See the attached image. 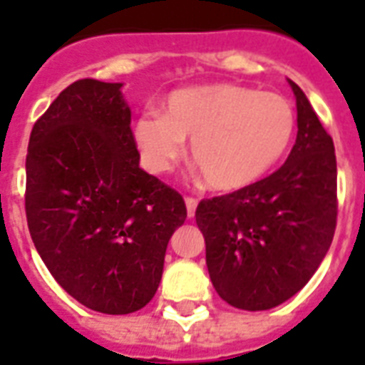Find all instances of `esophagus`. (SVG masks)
<instances>
[{"instance_id":"obj_1","label":"esophagus","mask_w":365,"mask_h":365,"mask_svg":"<svg viewBox=\"0 0 365 365\" xmlns=\"http://www.w3.org/2000/svg\"><path fill=\"white\" fill-rule=\"evenodd\" d=\"M185 209H187V217H193L195 215V209H197V199L185 197Z\"/></svg>"}]
</instances>
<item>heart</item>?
Returning <instances> with one entry per match:
<instances>
[{
    "instance_id": "b5f03b06",
    "label": "heart",
    "mask_w": 365,
    "mask_h": 365,
    "mask_svg": "<svg viewBox=\"0 0 365 365\" xmlns=\"http://www.w3.org/2000/svg\"><path fill=\"white\" fill-rule=\"evenodd\" d=\"M295 130L291 103L274 91L209 83L172 91L162 113L133 123V140L152 174L175 166L191 138V160L219 191L252 185L277 164Z\"/></svg>"
}]
</instances>
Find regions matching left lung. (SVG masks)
Listing matches in <instances>:
<instances>
[{
	"label": "left lung",
	"mask_w": 365,
	"mask_h": 365,
	"mask_svg": "<svg viewBox=\"0 0 365 365\" xmlns=\"http://www.w3.org/2000/svg\"><path fill=\"white\" fill-rule=\"evenodd\" d=\"M297 138L277 172L203 199L195 211L215 291L229 305L268 311L307 285L336 229V156L297 83Z\"/></svg>",
	"instance_id": "8db88e82"
}]
</instances>
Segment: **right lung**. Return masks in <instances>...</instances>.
<instances>
[{
	"mask_svg": "<svg viewBox=\"0 0 365 365\" xmlns=\"http://www.w3.org/2000/svg\"><path fill=\"white\" fill-rule=\"evenodd\" d=\"M123 83L78 80L31 130L25 211L54 279L91 311L127 314L158 289L182 195L138 166Z\"/></svg>",
	"mask_w": 365,
	"mask_h": 365,
	"instance_id": "add662e5",
	"label": "right lung"
}]
</instances>
